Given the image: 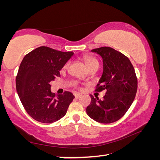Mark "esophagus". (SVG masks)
Masks as SVG:
<instances>
[{
  "instance_id": "34e87169",
  "label": "esophagus",
  "mask_w": 160,
  "mask_h": 160,
  "mask_svg": "<svg viewBox=\"0 0 160 160\" xmlns=\"http://www.w3.org/2000/svg\"><path fill=\"white\" fill-rule=\"evenodd\" d=\"M74 96H75V97L76 99H78V98H80V97H81V95L80 94H78V93H74Z\"/></svg>"
}]
</instances>
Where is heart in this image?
Wrapping results in <instances>:
<instances>
[{
    "mask_svg": "<svg viewBox=\"0 0 160 160\" xmlns=\"http://www.w3.org/2000/svg\"><path fill=\"white\" fill-rule=\"evenodd\" d=\"M84 61L85 62V64L87 67H88V68H90L93 66H99V62L97 61V59L91 56L86 55L84 56ZM69 64V62L66 63L64 66V68H67L68 67Z\"/></svg>",
    "mask_w": 160,
    "mask_h": 160,
    "instance_id": "obj_1",
    "label": "heart"
}]
</instances>
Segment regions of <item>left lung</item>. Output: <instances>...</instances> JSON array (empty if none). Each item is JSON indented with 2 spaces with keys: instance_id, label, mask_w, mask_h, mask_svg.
Returning <instances> with one entry per match:
<instances>
[{
  "instance_id": "left-lung-1",
  "label": "left lung",
  "mask_w": 160,
  "mask_h": 160,
  "mask_svg": "<svg viewBox=\"0 0 160 160\" xmlns=\"http://www.w3.org/2000/svg\"><path fill=\"white\" fill-rule=\"evenodd\" d=\"M101 56L103 72L95 91L107 90L104 99L91 97L88 115L99 123H111L125 114L135 99L138 80L134 68L125 55L111 47L91 51Z\"/></svg>"
}]
</instances>
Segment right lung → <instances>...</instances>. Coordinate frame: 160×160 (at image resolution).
<instances>
[{
  "label": "right lung",
  "mask_w": 160,
  "mask_h": 160,
  "mask_svg": "<svg viewBox=\"0 0 160 160\" xmlns=\"http://www.w3.org/2000/svg\"><path fill=\"white\" fill-rule=\"evenodd\" d=\"M72 51L63 52L40 47L27 54L16 76V89L28 114L41 123H51L66 115L73 94L51 92L50 82L60 76V70L73 56Z\"/></svg>",
  "instance_id": "right-lung-1"
}]
</instances>
